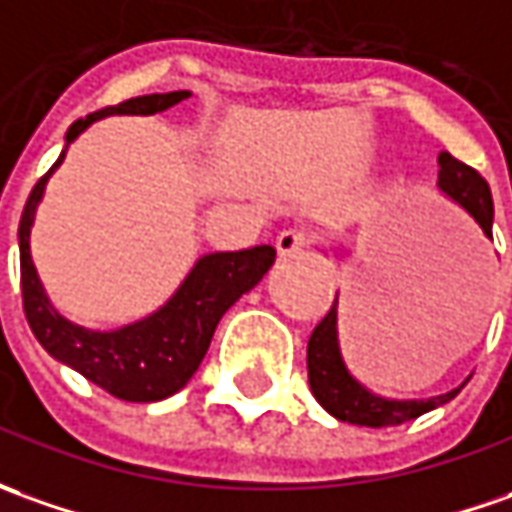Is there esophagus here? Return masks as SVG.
<instances>
[{
    "mask_svg": "<svg viewBox=\"0 0 512 512\" xmlns=\"http://www.w3.org/2000/svg\"><path fill=\"white\" fill-rule=\"evenodd\" d=\"M314 243V232L311 229H302V227H294V229H283L280 235H277V255L283 257V260H291V257H300L308 246Z\"/></svg>",
    "mask_w": 512,
    "mask_h": 512,
    "instance_id": "obj_1",
    "label": "esophagus"
}]
</instances>
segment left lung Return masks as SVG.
Wrapping results in <instances>:
<instances>
[{
	"label": "left lung",
	"mask_w": 512,
	"mask_h": 512,
	"mask_svg": "<svg viewBox=\"0 0 512 512\" xmlns=\"http://www.w3.org/2000/svg\"><path fill=\"white\" fill-rule=\"evenodd\" d=\"M440 190L454 198L465 212H471L482 232L493 238V196H490L488 182L468 168L465 162L454 159L451 154H440ZM308 384L314 398L330 415L339 417L344 423L356 426H401L406 420L426 415L431 409L448 403L460 389H451L446 395H437L429 401H387L378 398L370 389H364L344 367L342 353H339V339H336V302L330 305L325 319L319 322L308 339Z\"/></svg>",
	"instance_id": "1"
}]
</instances>
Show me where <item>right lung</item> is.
<instances>
[{"instance_id": "obj_1", "label": "right lung", "mask_w": 512, "mask_h": 512, "mask_svg": "<svg viewBox=\"0 0 512 512\" xmlns=\"http://www.w3.org/2000/svg\"><path fill=\"white\" fill-rule=\"evenodd\" d=\"M184 97H190V92L123 100L120 106H109L75 120L66 131V142H72L83 128L106 114H156L176 106ZM64 154L66 151H61L58 162L38 179L19 221V266L27 325L52 358L72 367L103 392L131 403L162 401L193 378L201 358L207 356L221 316L241 300V294L260 283L277 252L271 246H252L243 252L204 255L168 305L148 319L111 333L78 328L52 308L30 257V227L36 218V207L52 170L64 162Z\"/></svg>"}]
</instances>
